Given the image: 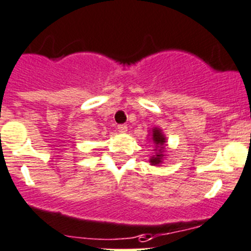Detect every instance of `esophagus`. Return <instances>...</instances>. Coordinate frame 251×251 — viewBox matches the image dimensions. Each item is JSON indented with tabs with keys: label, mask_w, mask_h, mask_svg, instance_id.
Returning a JSON list of instances; mask_svg holds the SVG:
<instances>
[{
	"label": "esophagus",
	"mask_w": 251,
	"mask_h": 251,
	"mask_svg": "<svg viewBox=\"0 0 251 251\" xmlns=\"http://www.w3.org/2000/svg\"><path fill=\"white\" fill-rule=\"evenodd\" d=\"M118 131L120 133H125L126 131H127V126H126V125H119L118 126Z\"/></svg>",
	"instance_id": "1"
}]
</instances>
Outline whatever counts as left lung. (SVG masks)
<instances>
[{
  "instance_id": "left-lung-1",
  "label": "left lung",
  "mask_w": 251,
  "mask_h": 251,
  "mask_svg": "<svg viewBox=\"0 0 251 251\" xmlns=\"http://www.w3.org/2000/svg\"><path fill=\"white\" fill-rule=\"evenodd\" d=\"M150 133H151L150 140L153 142L154 146V153L150 158V163L152 166H161L163 162V158L166 157V146H167L166 141H167V137L165 136V133L162 132L160 127H152Z\"/></svg>"
}]
</instances>
